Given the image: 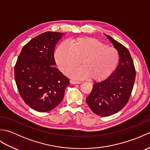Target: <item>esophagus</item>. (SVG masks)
Instances as JSON below:
<instances>
[{
    "instance_id": "obj_1",
    "label": "esophagus",
    "mask_w": 150,
    "mask_h": 150,
    "mask_svg": "<svg viewBox=\"0 0 150 150\" xmlns=\"http://www.w3.org/2000/svg\"><path fill=\"white\" fill-rule=\"evenodd\" d=\"M70 83L72 84H77L81 83V82L79 81H75V80H73V79H71V80H70Z\"/></svg>"
}]
</instances>
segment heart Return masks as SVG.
Returning a JSON list of instances; mask_svg holds the SVG:
<instances>
[{"label": "heart", "mask_w": 150, "mask_h": 150, "mask_svg": "<svg viewBox=\"0 0 150 150\" xmlns=\"http://www.w3.org/2000/svg\"><path fill=\"white\" fill-rule=\"evenodd\" d=\"M55 60L59 69L68 73L79 64L82 67L69 73L73 77H88L98 81L106 79L113 72L119 62V53L91 37H77L62 44L56 49Z\"/></svg>", "instance_id": "obj_1"}]
</instances>
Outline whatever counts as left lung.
I'll return each instance as SVG.
<instances>
[{
  "label": "left lung",
  "instance_id": "1",
  "mask_svg": "<svg viewBox=\"0 0 150 150\" xmlns=\"http://www.w3.org/2000/svg\"><path fill=\"white\" fill-rule=\"evenodd\" d=\"M119 53L115 70L105 80L95 82L86 103L97 115L108 117L117 113L128 103L135 80V69L128 50L105 34Z\"/></svg>",
  "mask_w": 150,
  "mask_h": 150
}]
</instances>
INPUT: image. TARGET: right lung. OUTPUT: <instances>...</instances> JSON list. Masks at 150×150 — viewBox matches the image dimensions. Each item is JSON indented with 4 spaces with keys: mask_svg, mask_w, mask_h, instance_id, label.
I'll return each instance as SVG.
<instances>
[{
    "mask_svg": "<svg viewBox=\"0 0 150 150\" xmlns=\"http://www.w3.org/2000/svg\"><path fill=\"white\" fill-rule=\"evenodd\" d=\"M64 33L47 31L30 40L21 50L15 66L19 94L39 112L54 109L64 98L69 79L55 67L54 50Z\"/></svg>",
    "mask_w": 150,
    "mask_h": 150,
    "instance_id": "1",
    "label": "right lung"
}]
</instances>
